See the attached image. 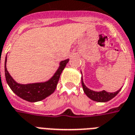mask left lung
I'll return each instance as SVG.
<instances>
[{"label":"left lung","mask_w":135,"mask_h":135,"mask_svg":"<svg viewBox=\"0 0 135 135\" xmlns=\"http://www.w3.org/2000/svg\"><path fill=\"white\" fill-rule=\"evenodd\" d=\"M81 84H82L83 89L85 93L86 96H87L89 98H90L91 99L95 101V102H108V101L111 100L112 99H113L119 92L120 89H119L118 91H117L116 92L110 93L107 92L106 91L103 90L102 91H94L88 89L84 84L83 81V79L81 77Z\"/></svg>","instance_id":"left-lung-1"}]
</instances>
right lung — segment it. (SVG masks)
I'll use <instances>...</instances> for the list:
<instances>
[{
  "label": "right lung",
  "mask_w": 135,
  "mask_h": 135,
  "mask_svg": "<svg viewBox=\"0 0 135 135\" xmlns=\"http://www.w3.org/2000/svg\"><path fill=\"white\" fill-rule=\"evenodd\" d=\"M69 59H66L60 62L59 67L54 74V75L46 82L34 83L28 84H21L17 83L10 75L6 68L7 56L5 60V76L8 84L11 90L24 100L30 102H39L51 95L56 88L60 75L69 62Z\"/></svg>",
  "instance_id": "obj_1"
}]
</instances>
